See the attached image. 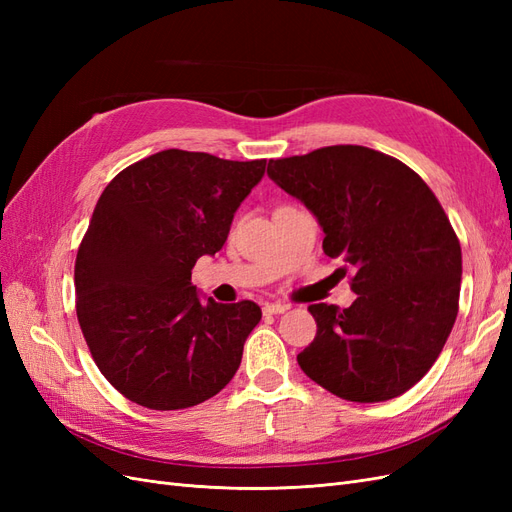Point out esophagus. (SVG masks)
Returning a JSON list of instances; mask_svg holds the SVG:
<instances>
[{"mask_svg": "<svg viewBox=\"0 0 512 512\" xmlns=\"http://www.w3.org/2000/svg\"><path fill=\"white\" fill-rule=\"evenodd\" d=\"M286 309H288V305H284V303H267L265 307H262V312L273 316V314H284Z\"/></svg>", "mask_w": 512, "mask_h": 512, "instance_id": "34e87169", "label": "esophagus"}]
</instances>
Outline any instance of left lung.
<instances>
[{
  "label": "left lung",
  "mask_w": 512,
  "mask_h": 512,
  "mask_svg": "<svg viewBox=\"0 0 512 512\" xmlns=\"http://www.w3.org/2000/svg\"><path fill=\"white\" fill-rule=\"evenodd\" d=\"M267 175L316 215L324 254L356 269L350 307H307L318 331L301 369L359 404L406 393L459 312L461 245L440 200L410 166L361 145L269 160Z\"/></svg>",
  "instance_id": "8db88e82"
}]
</instances>
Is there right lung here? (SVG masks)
I'll return each mask as SVG.
<instances>
[{
  "label": "right lung",
  "instance_id": "1",
  "mask_svg": "<svg viewBox=\"0 0 512 512\" xmlns=\"http://www.w3.org/2000/svg\"><path fill=\"white\" fill-rule=\"evenodd\" d=\"M265 166L164 149L104 188L76 254V316L102 376L134 404L192 408L239 369L260 307L203 303L192 269L222 250Z\"/></svg>",
  "mask_w": 512,
  "mask_h": 512
}]
</instances>
